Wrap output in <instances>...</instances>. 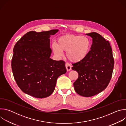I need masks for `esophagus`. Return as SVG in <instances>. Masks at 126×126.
<instances>
[{
  "label": "esophagus",
  "mask_w": 126,
  "mask_h": 126,
  "mask_svg": "<svg viewBox=\"0 0 126 126\" xmlns=\"http://www.w3.org/2000/svg\"><path fill=\"white\" fill-rule=\"evenodd\" d=\"M65 67H66V69H67V70L68 71H70V70H71V67H72V66H71V65L69 63H66V64H65Z\"/></svg>",
  "instance_id": "1"
}]
</instances>
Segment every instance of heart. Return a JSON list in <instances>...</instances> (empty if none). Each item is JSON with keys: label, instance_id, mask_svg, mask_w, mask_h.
I'll list each match as a JSON object with an SVG mask.
<instances>
[{"label": "heart", "instance_id": "obj_1", "mask_svg": "<svg viewBox=\"0 0 126 126\" xmlns=\"http://www.w3.org/2000/svg\"><path fill=\"white\" fill-rule=\"evenodd\" d=\"M52 50L58 57L66 51L67 58L73 62H78L86 58L91 48V41L86 36L75 35H65L59 37L56 43H53Z\"/></svg>", "mask_w": 126, "mask_h": 126}]
</instances>
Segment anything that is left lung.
<instances>
[{"label":"left lung","instance_id":"1","mask_svg":"<svg viewBox=\"0 0 126 126\" xmlns=\"http://www.w3.org/2000/svg\"><path fill=\"white\" fill-rule=\"evenodd\" d=\"M86 35L93 39L91 50L85 59L73 64L72 69L79 75L73 83L75 91L81 96L89 97L101 92L108 85L114 59L109 41L96 32Z\"/></svg>","mask_w":126,"mask_h":126}]
</instances>
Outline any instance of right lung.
<instances>
[{
  "label": "right lung",
  "instance_id": "right-lung-1",
  "mask_svg": "<svg viewBox=\"0 0 126 126\" xmlns=\"http://www.w3.org/2000/svg\"><path fill=\"white\" fill-rule=\"evenodd\" d=\"M58 31H29L14 47L11 68L14 79L24 93L35 98L51 95L57 78L67 71L64 61L50 58L49 37Z\"/></svg>",
  "mask_w": 126,
  "mask_h": 126
}]
</instances>
